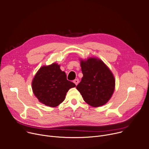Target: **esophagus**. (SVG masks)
<instances>
[{
  "label": "esophagus",
  "instance_id": "34e87169",
  "mask_svg": "<svg viewBox=\"0 0 149 149\" xmlns=\"http://www.w3.org/2000/svg\"><path fill=\"white\" fill-rule=\"evenodd\" d=\"M74 83L75 84V85L77 86L78 84V83H79V80H78V79H75V80H74Z\"/></svg>",
  "mask_w": 149,
  "mask_h": 149
}]
</instances>
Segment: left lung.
<instances>
[{
	"mask_svg": "<svg viewBox=\"0 0 149 149\" xmlns=\"http://www.w3.org/2000/svg\"><path fill=\"white\" fill-rule=\"evenodd\" d=\"M83 77L77 86L84 100L93 107L105 104L112 97L115 79L112 71L100 59L90 57L80 59Z\"/></svg>",
	"mask_w": 149,
	"mask_h": 149,
	"instance_id": "left-lung-1",
	"label": "left lung"
}]
</instances>
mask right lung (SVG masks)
<instances>
[{"label": "right lung", "mask_w": 149, "mask_h": 149, "mask_svg": "<svg viewBox=\"0 0 149 149\" xmlns=\"http://www.w3.org/2000/svg\"><path fill=\"white\" fill-rule=\"evenodd\" d=\"M32 89L38 101L46 106L55 107L62 103L66 93L75 84L67 80L66 75L54 62L38 70L32 81Z\"/></svg>", "instance_id": "obj_1"}]
</instances>
